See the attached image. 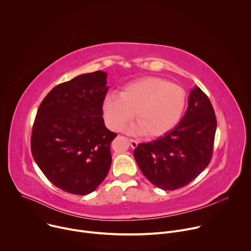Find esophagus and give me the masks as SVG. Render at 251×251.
I'll list each match as a JSON object with an SVG mask.
<instances>
[{"instance_id": "esophagus-1", "label": "esophagus", "mask_w": 251, "mask_h": 251, "mask_svg": "<svg viewBox=\"0 0 251 251\" xmlns=\"http://www.w3.org/2000/svg\"><path fill=\"white\" fill-rule=\"evenodd\" d=\"M129 142H130V145L132 148H136L138 146V141L137 140H134V139H129Z\"/></svg>"}]
</instances>
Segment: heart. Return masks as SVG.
Segmentation results:
<instances>
[{
    "label": "heart",
    "instance_id": "obj_1",
    "mask_svg": "<svg viewBox=\"0 0 251 251\" xmlns=\"http://www.w3.org/2000/svg\"><path fill=\"white\" fill-rule=\"evenodd\" d=\"M186 106V92L166 79L148 76L123 86L120 94L108 93L103 102L105 121L119 131L130 123L136 112L134 131L159 137L180 120Z\"/></svg>",
    "mask_w": 251,
    "mask_h": 251
}]
</instances>
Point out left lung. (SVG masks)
<instances>
[{
    "label": "left lung",
    "instance_id": "left-lung-1",
    "mask_svg": "<svg viewBox=\"0 0 251 251\" xmlns=\"http://www.w3.org/2000/svg\"><path fill=\"white\" fill-rule=\"evenodd\" d=\"M217 130V117L207 95L195 87L181 122L165 136L140 143L134 158L148 180L165 191L189 185L207 167Z\"/></svg>",
    "mask_w": 251,
    "mask_h": 251
}]
</instances>
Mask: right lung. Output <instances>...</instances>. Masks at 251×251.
<instances>
[{"mask_svg":"<svg viewBox=\"0 0 251 251\" xmlns=\"http://www.w3.org/2000/svg\"><path fill=\"white\" fill-rule=\"evenodd\" d=\"M106 75L97 70L56 85L34 118L32 157L49 181L69 194L93 192L111 166L110 145L117 134L102 117Z\"/></svg>","mask_w":251,"mask_h":251,"instance_id":"add662e5","label":"right lung"}]
</instances>
